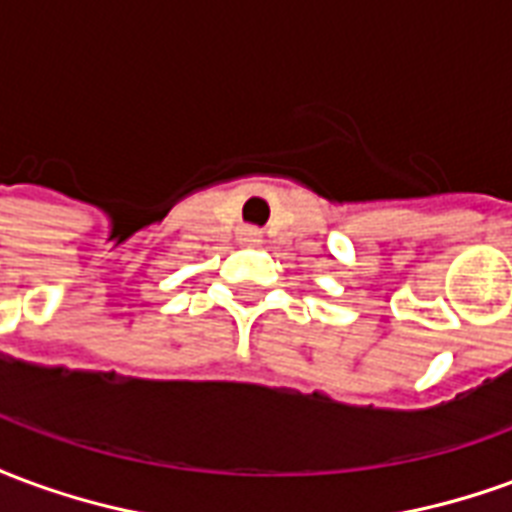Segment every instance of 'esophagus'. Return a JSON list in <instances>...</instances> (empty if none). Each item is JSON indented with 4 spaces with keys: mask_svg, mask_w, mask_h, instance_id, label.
<instances>
[{
    "mask_svg": "<svg viewBox=\"0 0 512 512\" xmlns=\"http://www.w3.org/2000/svg\"><path fill=\"white\" fill-rule=\"evenodd\" d=\"M241 241H244V244H257V241H260V230H257V227H244V230H241Z\"/></svg>",
    "mask_w": 512,
    "mask_h": 512,
    "instance_id": "34e87169",
    "label": "esophagus"
}]
</instances>
